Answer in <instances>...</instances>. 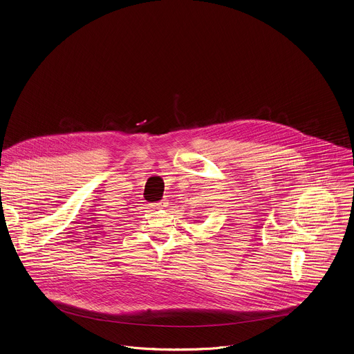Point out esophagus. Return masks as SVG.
Masks as SVG:
<instances>
[{"label":"esophagus","mask_w":354,"mask_h":354,"mask_svg":"<svg viewBox=\"0 0 354 354\" xmlns=\"http://www.w3.org/2000/svg\"><path fill=\"white\" fill-rule=\"evenodd\" d=\"M165 205V203H154L151 207L154 208V209H160V208H162Z\"/></svg>","instance_id":"1"}]
</instances>
